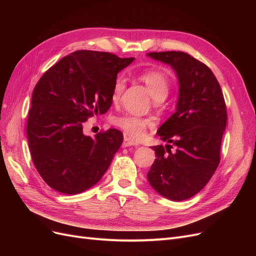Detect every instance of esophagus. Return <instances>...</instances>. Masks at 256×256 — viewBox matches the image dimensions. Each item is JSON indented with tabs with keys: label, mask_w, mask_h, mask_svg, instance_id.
<instances>
[{
	"label": "esophagus",
	"mask_w": 256,
	"mask_h": 256,
	"mask_svg": "<svg viewBox=\"0 0 256 256\" xmlns=\"http://www.w3.org/2000/svg\"><path fill=\"white\" fill-rule=\"evenodd\" d=\"M122 146L124 147H130V146H140V143L136 142L134 140H131L130 138L125 136L124 138V142H122Z\"/></svg>",
	"instance_id": "34e87169"
}]
</instances>
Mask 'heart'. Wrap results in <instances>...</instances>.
Instances as JSON below:
<instances>
[{"label": "heart", "mask_w": 256, "mask_h": 256, "mask_svg": "<svg viewBox=\"0 0 256 256\" xmlns=\"http://www.w3.org/2000/svg\"><path fill=\"white\" fill-rule=\"evenodd\" d=\"M140 79L146 85L150 96L154 100L161 102L166 97L170 90V81L164 72L156 70V69H150V70L142 72ZM124 88H125V81H124L122 76H118L115 80L113 88L112 98L114 102L118 99L122 92L124 90ZM114 124L134 138H142L145 134L146 128L152 125V122L148 120L138 118V116L130 114L116 118L114 120Z\"/></svg>", "instance_id": "heart-1"}]
</instances>
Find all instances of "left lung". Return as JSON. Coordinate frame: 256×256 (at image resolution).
I'll return each mask as SVG.
<instances>
[{"label": "left lung", "instance_id": "left-lung-1", "mask_svg": "<svg viewBox=\"0 0 256 256\" xmlns=\"http://www.w3.org/2000/svg\"><path fill=\"white\" fill-rule=\"evenodd\" d=\"M147 56L171 66L178 80L175 113L157 130L176 152L168 144L152 146L157 158L147 180L160 196L178 202L202 190L218 168L226 106L218 80L200 60L180 51L150 52Z\"/></svg>", "mask_w": 256, "mask_h": 256}]
</instances>
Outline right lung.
<instances>
[{"mask_svg": "<svg viewBox=\"0 0 256 256\" xmlns=\"http://www.w3.org/2000/svg\"><path fill=\"white\" fill-rule=\"evenodd\" d=\"M134 58L108 52L76 51L46 72L33 90L26 134L34 166L42 180L64 194L95 186L122 143L118 129L94 138L83 122L112 104L118 74Z\"/></svg>", "mask_w": 256, "mask_h": 256, "instance_id": "1", "label": "right lung"}]
</instances>
